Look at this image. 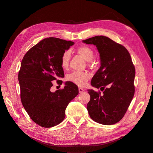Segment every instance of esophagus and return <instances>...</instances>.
<instances>
[{
  "label": "esophagus",
  "instance_id": "esophagus-1",
  "mask_svg": "<svg viewBox=\"0 0 153 153\" xmlns=\"http://www.w3.org/2000/svg\"><path fill=\"white\" fill-rule=\"evenodd\" d=\"M85 91V89H82V88H79V89H78V91H79V92L80 93H81V92H83Z\"/></svg>",
  "mask_w": 153,
  "mask_h": 153
}]
</instances>
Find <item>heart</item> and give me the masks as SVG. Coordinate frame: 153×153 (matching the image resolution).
Here are the masks:
<instances>
[{"mask_svg":"<svg viewBox=\"0 0 153 153\" xmlns=\"http://www.w3.org/2000/svg\"><path fill=\"white\" fill-rule=\"evenodd\" d=\"M77 52L83 57L86 61H91L94 59V52L91 48L83 46L77 49ZM70 61V52L66 51L62 54L61 59V66L62 69H66L69 67ZM91 78L89 73L85 71H74L67 76V80L80 87L86 85L87 81Z\"/></svg>","mask_w":153,"mask_h":153,"instance_id":"1","label":"heart"}]
</instances>
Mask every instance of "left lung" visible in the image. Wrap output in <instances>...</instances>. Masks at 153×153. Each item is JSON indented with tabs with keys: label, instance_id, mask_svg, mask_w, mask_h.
I'll return each mask as SVG.
<instances>
[{
	"label": "left lung",
	"instance_id": "left-lung-1",
	"mask_svg": "<svg viewBox=\"0 0 153 153\" xmlns=\"http://www.w3.org/2000/svg\"><path fill=\"white\" fill-rule=\"evenodd\" d=\"M83 43L94 45L98 50L101 66L91 85L103 91L87 90L91 96L87 109L96 123L112 125L121 121L135 94V69L127 49L108 37L96 36Z\"/></svg>",
	"mask_w": 153,
	"mask_h": 153
}]
</instances>
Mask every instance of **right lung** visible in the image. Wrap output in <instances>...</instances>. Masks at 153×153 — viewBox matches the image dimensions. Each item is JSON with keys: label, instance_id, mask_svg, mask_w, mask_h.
I'll list each match as a JSON object with an SVG mask.
<instances>
[{"label": "right lung", "instance_id": "right-lung-1", "mask_svg": "<svg viewBox=\"0 0 153 153\" xmlns=\"http://www.w3.org/2000/svg\"><path fill=\"white\" fill-rule=\"evenodd\" d=\"M74 45L71 41L57 38L41 40L23 58L18 73L20 98L31 119L43 128H51L65 118L69 103L78 94V88L66 82L62 89L51 91L53 80L62 83L61 59L64 52Z\"/></svg>", "mask_w": 153, "mask_h": 153}]
</instances>
